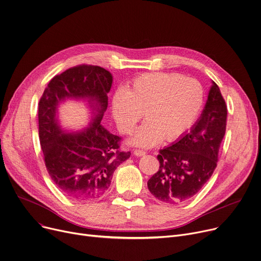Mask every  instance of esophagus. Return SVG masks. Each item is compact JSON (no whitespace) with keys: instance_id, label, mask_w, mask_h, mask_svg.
Masks as SVG:
<instances>
[{"instance_id":"obj_1","label":"esophagus","mask_w":261,"mask_h":261,"mask_svg":"<svg viewBox=\"0 0 261 261\" xmlns=\"http://www.w3.org/2000/svg\"><path fill=\"white\" fill-rule=\"evenodd\" d=\"M134 154L137 155V156H143V155L146 154V151L141 150V149H136V150L134 151Z\"/></svg>"}]
</instances>
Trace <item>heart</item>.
<instances>
[{"mask_svg":"<svg viewBox=\"0 0 261 261\" xmlns=\"http://www.w3.org/2000/svg\"><path fill=\"white\" fill-rule=\"evenodd\" d=\"M204 92L193 77L176 73L152 72L136 77L126 91L119 90L112 100V112L119 130L130 134L138 121L144 123L132 142L153 146L162 138L172 141L191 127L203 105Z\"/></svg>","mask_w":261,"mask_h":261,"instance_id":"1","label":"heart"}]
</instances>
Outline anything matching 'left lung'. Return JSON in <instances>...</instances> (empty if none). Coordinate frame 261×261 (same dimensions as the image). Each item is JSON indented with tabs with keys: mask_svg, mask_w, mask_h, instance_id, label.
<instances>
[{
	"mask_svg": "<svg viewBox=\"0 0 261 261\" xmlns=\"http://www.w3.org/2000/svg\"><path fill=\"white\" fill-rule=\"evenodd\" d=\"M226 121L227 106L213 82L203 112L191 132L160 150V168L147 182L156 199L177 204L203 188L217 167Z\"/></svg>",
	"mask_w": 261,
	"mask_h": 261,
	"instance_id": "1",
	"label": "left lung"
}]
</instances>
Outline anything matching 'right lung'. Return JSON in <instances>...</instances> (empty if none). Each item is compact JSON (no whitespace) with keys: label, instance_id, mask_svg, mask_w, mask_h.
Masks as SVG:
<instances>
[{"label":"right lung","instance_id":"obj_1","mask_svg":"<svg viewBox=\"0 0 261 261\" xmlns=\"http://www.w3.org/2000/svg\"><path fill=\"white\" fill-rule=\"evenodd\" d=\"M112 74L102 67L82 64L54 76L38 107V126L44 164L50 178L65 196L75 200L100 197L110 187L113 173L130 156L121 151V138L100 121L108 108ZM65 98L87 99L95 112L89 128L66 134L55 113Z\"/></svg>","mask_w":261,"mask_h":261}]
</instances>
